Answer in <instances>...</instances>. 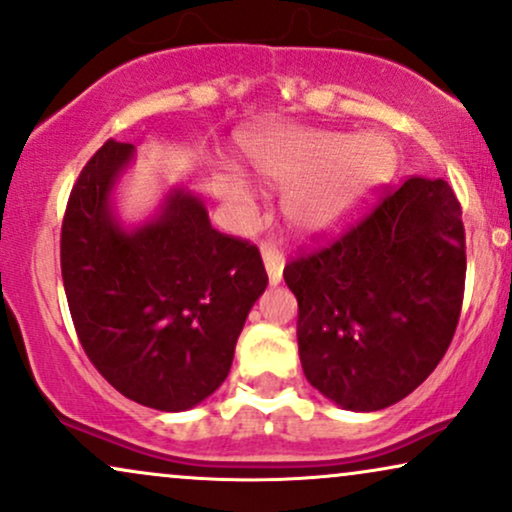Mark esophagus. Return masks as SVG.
I'll list each match as a JSON object with an SVG mask.
<instances>
[{"mask_svg": "<svg viewBox=\"0 0 512 512\" xmlns=\"http://www.w3.org/2000/svg\"><path fill=\"white\" fill-rule=\"evenodd\" d=\"M261 256H263V263H266V270H268V282L270 285H280L282 270H285V254H282L275 244L263 242Z\"/></svg>", "mask_w": 512, "mask_h": 512, "instance_id": "esophagus-1", "label": "esophagus"}]
</instances>
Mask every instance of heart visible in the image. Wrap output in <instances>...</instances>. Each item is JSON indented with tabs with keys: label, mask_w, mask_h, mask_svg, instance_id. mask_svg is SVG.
Instances as JSON below:
<instances>
[{
	"label": "heart",
	"mask_w": 512,
	"mask_h": 512,
	"mask_svg": "<svg viewBox=\"0 0 512 512\" xmlns=\"http://www.w3.org/2000/svg\"><path fill=\"white\" fill-rule=\"evenodd\" d=\"M239 156L258 178L285 185L282 216L308 237L330 235L353 220L391 178L396 154L380 135L266 125L239 140ZM225 204L246 211L249 187L237 178L220 185Z\"/></svg>",
	"instance_id": "heart-1"
}]
</instances>
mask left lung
Segmentation results:
<instances>
[{"label": "left lung", "instance_id": "1", "mask_svg": "<svg viewBox=\"0 0 512 512\" xmlns=\"http://www.w3.org/2000/svg\"><path fill=\"white\" fill-rule=\"evenodd\" d=\"M463 211L446 180L408 178L285 266L306 380L346 410L406 399L437 368L465 292Z\"/></svg>", "mask_w": 512, "mask_h": 512}]
</instances>
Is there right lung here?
I'll use <instances>...</instances> for the list:
<instances>
[{
	"instance_id": "add662e5",
	"label": "right lung",
	"mask_w": 512,
	"mask_h": 512,
	"mask_svg": "<svg viewBox=\"0 0 512 512\" xmlns=\"http://www.w3.org/2000/svg\"><path fill=\"white\" fill-rule=\"evenodd\" d=\"M132 151L109 140L75 180L61 225L63 289L104 380L130 401L178 413L225 382L268 275L256 246L213 230L204 201L185 189L147 225L123 230L111 189Z\"/></svg>"
}]
</instances>
